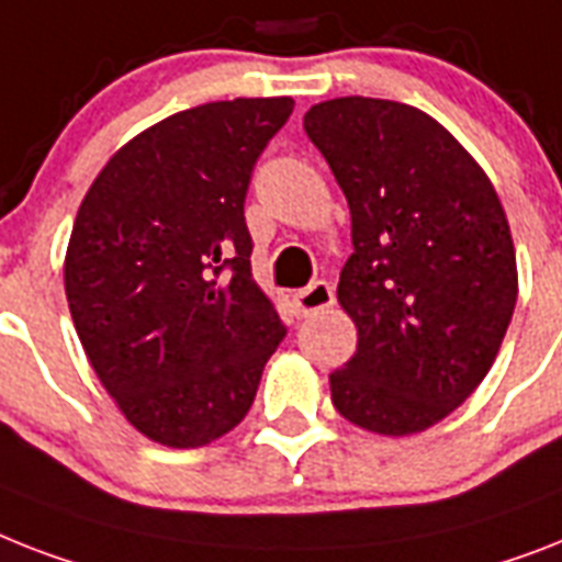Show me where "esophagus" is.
<instances>
[{"label":"esophagus","instance_id":"esophagus-1","mask_svg":"<svg viewBox=\"0 0 562 562\" xmlns=\"http://www.w3.org/2000/svg\"><path fill=\"white\" fill-rule=\"evenodd\" d=\"M294 305L300 317H312V314L326 312V308L335 305V291H331L328 282H314V285H308V289L296 291Z\"/></svg>","mask_w":562,"mask_h":562}]
</instances>
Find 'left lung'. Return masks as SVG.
Returning a JSON list of instances; mask_svg holds the SVG:
<instances>
[{"instance_id":"8db88e82","label":"left lung","mask_w":562,"mask_h":562,"mask_svg":"<svg viewBox=\"0 0 562 562\" xmlns=\"http://www.w3.org/2000/svg\"><path fill=\"white\" fill-rule=\"evenodd\" d=\"M352 216L337 303L358 349L328 375L346 422L415 436L494 367L517 305V250L491 178L422 109L335 98L303 117Z\"/></svg>"}]
</instances>
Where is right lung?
Returning a JSON list of instances; mask_svg holds the SVG:
<instances>
[{
	"label": "right lung",
	"mask_w": 562,
	"mask_h": 562,
	"mask_svg": "<svg viewBox=\"0 0 562 562\" xmlns=\"http://www.w3.org/2000/svg\"><path fill=\"white\" fill-rule=\"evenodd\" d=\"M291 112V98H236L164 117L109 158L77 210L71 321L103 390L155 445L234 430L285 337L250 273L245 193Z\"/></svg>",
	"instance_id": "obj_1"
}]
</instances>
